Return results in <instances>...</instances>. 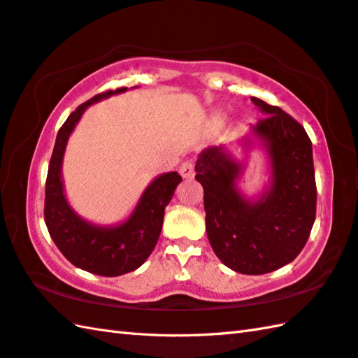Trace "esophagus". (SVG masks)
<instances>
[{
  "label": "esophagus",
  "mask_w": 358,
  "mask_h": 358,
  "mask_svg": "<svg viewBox=\"0 0 358 358\" xmlns=\"http://www.w3.org/2000/svg\"><path fill=\"white\" fill-rule=\"evenodd\" d=\"M180 174L184 179H193L194 178V166L192 162H184L180 165Z\"/></svg>",
  "instance_id": "esophagus-1"
}]
</instances>
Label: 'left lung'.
<instances>
[{
    "mask_svg": "<svg viewBox=\"0 0 358 358\" xmlns=\"http://www.w3.org/2000/svg\"><path fill=\"white\" fill-rule=\"evenodd\" d=\"M266 115L253 125L271 162V182L258 199L236 185L243 164L220 145L198 157L196 180L203 187L206 227L211 249L225 266L262 275L294 261L310 235L317 210L312 142L304 128L281 108L257 97Z\"/></svg>",
    "mask_w": 358,
    "mask_h": 358,
    "instance_id": "8db88e82",
    "label": "left lung"
}]
</instances>
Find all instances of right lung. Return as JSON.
<instances>
[{"label": "right lung", "mask_w": 358, "mask_h": 358, "mask_svg": "<svg viewBox=\"0 0 358 358\" xmlns=\"http://www.w3.org/2000/svg\"><path fill=\"white\" fill-rule=\"evenodd\" d=\"M127 90L128 87H119L99 94L69 115L57 134L46 179L45 221L50 238L64 258L76 267L101 276L133 272L148 259L162 230L165 207L182 180L176 171L160 174L145 188L128 220L117 225L87 222L69 206L62 178L63 156L69 136L87 108Z\"/></svg>", "instance_id": "obj_1"}]
</instances>
